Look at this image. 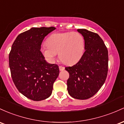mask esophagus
<instances>
[{
    "instance_id": "obj_1",
    "label": "esophagus",
    "mask_w": 124,
    "mask_h": 124,
    "mask_svg": "<svg viewBox=\"0 0 124 124\" xmlns=\"http://www.w3.org/2000/svg\"><path fill=\"white\" fill-rule=\"evenodd\" d=\"M59 69L60 71H62L65 69V68H64V67H63V66H59Z\"/></svg>"
}]
</instances>
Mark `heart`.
<instances>
[{
    "instance_id": "b5f03b06",
    "label": "heart",
    "mask_w": 124,
    "mask_h": 124,
    "mask_svg": "<svg viewBox=\"0 0 124 124\" xmlns=\"http://www.w3.org/2000/svg\"><path fill=\"white\" fill-rule=\"evenodd\" d=\"M41 49L43 54L49 62H53L58 53L61 62L68 65L76 63L82 56L84 40L78 32H62L53 34Z\"/></svg>"
}]
</instances>
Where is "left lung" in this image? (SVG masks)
<instances>
[{"instance_id":"1","label":"left lung","mask_w":124,"mask_h":124,"mask_svg":"<svg viewBox=\"0 0 124 124\" xmlns=\"http://www.w3.org/2000/svg\"><path fill=\"white\" fill-rule=\"evenodd\" d=\"M77 31L84 37L85 50L77 63L65 68L69 73L67 90L76 99L87 100L105 83L108 71V50L98 34L86 29Z\"/></svg>"}]
</instances>
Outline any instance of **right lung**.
Instances as JSON below:
<instances>
[{"instance_id": "obj_1", "label": "right lung", "mask_w": 124, "mask_h": 124, "mask_svg": "<svg viewBox=\"0 0 124 124\" xmlns=\"http://www.w3.org/2000/svg\"><path fill=\"white\" fill-rule=\"evenodd\" d=\"M54 27H33L19 34L9 55L11 76L20 93L33 101L51 95L59 74L57 64L47 63L40 51L44 37Z\"/></svg>"}]
</instances>
